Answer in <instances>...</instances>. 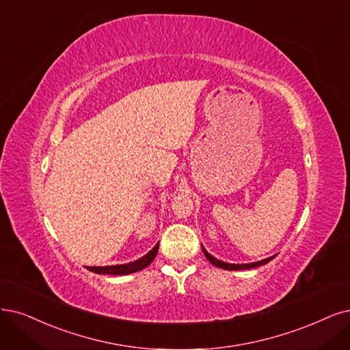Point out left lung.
<instances>
[{"instance_id": "obj_1", "label": "left lung", "mask_w": 350, "mask_h": 350, "mask_svg": "<svg viewBox=\"0 0 350 350\" xmlns=\"http://www.w3.org/2000/svg\"><path fill=\"white\" fill-rule=\"evenodd\" d=\"M202 250H203L204 256L208 258L211 264H213L215 267H219V268L232 269V271H237V269H250V268H255V267H261V265H265L267 262H269L271 260H274V256H275V255H274V256H269V258H267V260L258 261V262H252V264H228V262H222L221 260H216V258L212 256L204 248H202Z\"/></svg>"}]
</instances>
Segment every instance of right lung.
Masks as SVG:
<instances>
[{"instance_id":"add662e5","label":"right lung","mask_w":350,"mask_h":350,"mask_svg":"<svg viewBox=\"0 0 350 350\" xmlns=\"http://www.w3.org/2000/svg\"><path fill=\"white\" fill-rule=\"evenodd\" d=\"M159 252V243L155 247L139 260L129 262V264H124V265H111V267H86L89 271L96 274H112V275H126V274H133L137 273V271H141L142 268L148 267L152 261L155 255Z\"/></svg>"}]
</instances>
